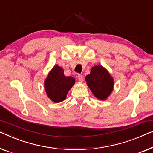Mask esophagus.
<instances>
[{"mask_svg":"<svg viewBox=\"0 0 153 153\" xmlns=\"http://www.w3.org/2000/svg\"><path fill=\"white\" fill-rule=\"evenodd\" d=\"M77 78H78V80L80 82H82L83 80H84V77L80 74L78 75V76H77Z\"/></svg>","mask_w":153,"mask_h":153,"instance_id":"1","label":"esophagus"}]
</instances>
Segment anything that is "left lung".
Returning a JSON list of instances; mask_svg holds the SVG:
<instances>
[{
	"instance_id": "1",
	"label": "left lung",
	"mask_w": 153,
	"mask_h": 153,
	"mask_svg": "<svg viewBox=\"0 0 153 153\" xmlns=\"http://www.w3.org/2000/svg\"><path fill=\"white\" fill-rule=\"evenodd\" d=\"M85 79L93 95L100 100L107 99L113 91V77L102 65H96L91 68L90 74L86 76Z\"/></svg>"
}]
</instances>
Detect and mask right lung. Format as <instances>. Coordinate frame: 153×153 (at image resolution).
Masks as SVG:
<instances>
[{"label":"right lung","instance_id":"right-lung-1","mask_svg":"<svg viewBox=\"0 0 153 153\" xmlns=\"http://www.w3.org/2000/svg\"><path fill=\"white\" fill-rule=\"evenodd\" d=\"M74 84V77L65 76L62 68L56 65L48 74L44 85L48 97L55 103H58L66 99Z\"/></svg>","mask_w":153,"mask_h":153}]
</instances>
